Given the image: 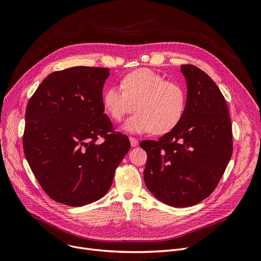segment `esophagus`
Listing matches in <instances>:
<instances>
[{
    "label": "esophagus",
    "instance_id": "esophagus-1",
    "mask_svg": "<svg viewBox=\"0 0 261 261\" xmlns=\"http://www.w3.org/2000/svg\"><path fill=\"white\" fill-rule=\"evenodd\" d=\"M130 142H131V145L132 146H136L138 144V139L135 138V137H130Z\"/></svg>",
    "mask_w": 261,
    "mask_h": 261
}]
</instances>
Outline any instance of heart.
Listing matches in <instances>:
<instances>
[{
    "label": "heart",
    "instance_id": "obj_1",
    "mask_svg": "<svg viewBox=\"0 0 261 261\" xmlns=\"http://www.w3.org/2000/svg\"><path fill=\"white\" fill-rule=\"evenodd\" d=\"M102 103L116 122H121L135 105L137 113L123 126L127 132L145 133L154 130L162 134L172 129L182 117L186 92L178 83L168 82L161 74L142 68L125 75L122 87L107 88Z\"/></svg>",
    "mask_w": 261,
    "mask_h": 261
}]
</instances>
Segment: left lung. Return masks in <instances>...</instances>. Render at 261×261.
I'll use <instances>...</instances> for the list:
<instances>
[{
  "label": "left lung",
  "mask_w": 261,
  "mask_h": 261,
  "mask_svg": "<svg viewBox=\"0 0 261 261\" xmlns=\"http://www.w3.org/2000/svg\"><path fill=\"white\" fill-rule=\"evenodd\" d=\"M187 102L179 122L158 140H142L144 182L156 198L194 205L216 189L232 155V127L224 96L194 65H181Z\"/></svg>",
  "instance_id": "8db88e82"
}]
</instances>
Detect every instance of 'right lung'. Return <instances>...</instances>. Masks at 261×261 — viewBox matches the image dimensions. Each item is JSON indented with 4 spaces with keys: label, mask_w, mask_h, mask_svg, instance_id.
Masks as SVG:
<instances>
[{
    "label": "right lung",
    "mask_w": 261,
    "mask_h": 261,
    "mask_svg": "<svg viewBox=\"0 0 261 261\" xmlns=\"http://www.w3.org/2000/svg\"><path fill=\"white\" fill-rule=\"evenodd\" d=\"M108 75L109 69L99 67L56 71L28 102L24 156L57 202L82 206L103 197L130 150L129 138L115 131L104 114L102 89Z\"/></svg>",
    "instance_id": "right-lung-1"
}]
</instances>
